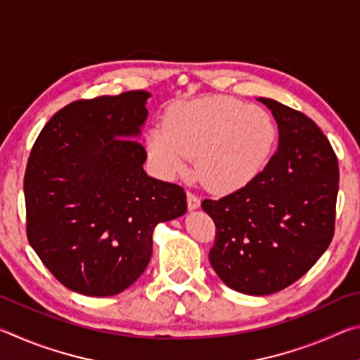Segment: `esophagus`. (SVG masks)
Segmentation results:
<instances>
[{"label":"esophagus","instance_id":"esophagus-1","mask_svg":"<svg viewBox=\"0 0 360 360\" xmlns=\"http://www.w3.org/2000/svg\"><path fill=\"white\" fill-rule=\"evenodd\" d=\"M187 208L191 211L200 208V198L192 192H187Z\"/></svg>","mask_w":360,"mask_h":360}]
</instances>
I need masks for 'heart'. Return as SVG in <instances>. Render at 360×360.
Returning <instances> with one entry per match:
<instances>
[{
    "label": "heart",
    "mask_w": 360,
    "mask_h": 360,
    "mask_svg": "<svg viewBox=\"0 0 360 360\" xmlns=\"http://www.w3.org/2000/svg\"><path fill=\"white\" fill-rule=\"evenodd\" d=\"M278 127L266 109L230 96H210L174 106L163 125L150 129L146 149L158 172L178 178L197 158L200 179L229 193L254 182L270 163Z\"/></svg>",
    "instance_id": "b5f03b06"
}]
</instances>
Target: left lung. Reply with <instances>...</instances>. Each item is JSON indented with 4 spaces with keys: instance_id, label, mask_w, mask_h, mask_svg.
<instances>
[{
    "instance_id": "8db88e82",
    "label": "left lung",
    "mask_w": 360,
    "mask_h": 360,
    "mask_svg": "<svg viewBox=\"0 0 360 360\" xmlns=\"http://www.w3.org/2000/svg\"><path fill=\"white\" fill-rule=\"evenodd\" d=\"M278 124V150L251 184L202 208L216 224L210 262L230 289L268 295L288 288L330 245L338 160L314 122L270 98H257Z\"/></svg>"
}]
</instances>
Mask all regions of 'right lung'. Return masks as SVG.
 <instances>
[{"instance_id":"add662e5","label":"right lung","mask_w":360,"mask_h":360,"mask_svg":"<svg viewBox=\"0 0 360 360\" xmlns=\"http://www.w3.org/2000/svg\"><path fill=\"white\" fill-rule=\"evenodd\" d=\"M150 94L79 100L47 122L23 181L27 236L66 288L109 297L136 281L152 231L187 211L184 188L146 174L139 141Z\"/></svg>"}]
</instances>
